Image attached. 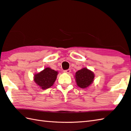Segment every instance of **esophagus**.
<instances>
[{"label": "esophagus", "mask_w": 131, "mask_h": 131, "mask_svg": "<svg viewBox=\"0 0 131 131\" xmlns=\"http://www.w3.org/2000/svg\"><path fill=\"white\" fill-rule=\"evenodd\" d=\"M64 73H68V74H69L71 72V70L70 69H68V70H64L63 71Z\"/></svg>", "instance_id": "obj_1"}]
</instances>
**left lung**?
<instances>
[{"instance_id":"8db88e82","label":"left lung","mask_w":131,"mask_h":131,"mask_svg":"<svg viewBox=\"0 0 131 131\" xmlns=\"http://www.w3.org/2000/svg\"><path fill=\"white\" fill-rule=\"evenodd\" d=\"M75 78L78 86L81 88L84 89L92 84L94 81V74L91 70L85 68L75 73Z\"/></svg>"}]
</instances>
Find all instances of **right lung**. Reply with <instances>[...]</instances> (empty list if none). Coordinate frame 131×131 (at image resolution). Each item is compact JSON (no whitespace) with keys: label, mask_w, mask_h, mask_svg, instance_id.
I'll list each match as a JSON object with an SVG mask.
<instances>
[{"label":"right lung","mask_w":131,"mask_h":131,"mask_svg":"<svg viewBox=\"0 0 131 131\" xmlns=\"http://www.w3.org/2000/svg\"><path fill=\"white\" fill-rule=\"evenodd\" d=\"M58 72L50 68H45L44 70L34 76V82L42 89H46L53 86L56 81Z\"/></svg>","instance_id":"right-lung-1"}]
</instances>
